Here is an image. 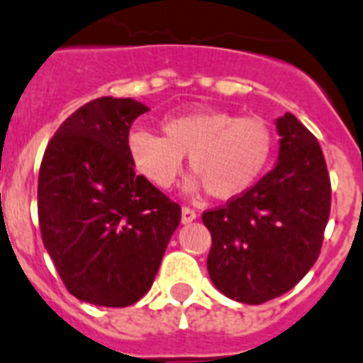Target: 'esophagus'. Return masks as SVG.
Wrapping results in <instances>:
<instances>
[{"label": "esophagus", "instance_id": "1", "mask_svg": "<svg viewBox=\"0 0 363 363\" xmlns=\"http://www.w3.org/2000/svg\"><path fill=\"white\" fill-rule=\"evenodd\" d=\"M197 219V213L191 210V208H182V212H181V223L182 225H190L191 220Z\"/></svg>", "mask_w": 363, "mask_h": 363}]
</instances>
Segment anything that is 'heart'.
I'll use <instances>...</instances> for the list:
<instances>
[{
  "label": "heart",
  "instance_id": "1",
  "mask_svg": "<svg viewBox=\"0 0 363 363\" xmlns=\"http://www.w3.org/2000/svg\"><path fill=\"white\" fill-rule=\"evenodd\" d=\"M160 131L162 137L144 129L129 135L128 153L135 169L153 186L168 190L188 157L195 177L186 182V191L208 190L219 201L247 194L267 172L276 146L264 118L212 107L166 116Z\"/></svg>",
  "mask_w": 363,
  "mask_h": 363
}]
</instances>
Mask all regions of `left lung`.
Segmentation results:
<instances>
[{
  "instance_id": "obj_1",
  "label": "left lung",
  "mask_w": 363,
  "mask_h": 363,
  "mask_svg": "<svg viewBox=\"0 0 363 363\" xmlns=\"http://www.w3.org/2000/svg\"><path fill=\"white\" fill-rule=\"evenodd\" d=\"M274 169L225 208L203 213L212 234L208 274L230 299L259 305L285 294L320 256L330 181L314 137L292 113L276 118Z\"/></svg>"
}]
</instances>
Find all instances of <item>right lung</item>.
Here are the masks:
<instances>
[{
	"label": "right lung",
	"instance_id": "add662e5",
	"mask_svg": "<svg viewBox=\"0 0 363 363\" xmlns=\"http://www.w3.org/2000/svg\"><path fill=\"white\" fill-rule=\"evenodd\" d=\"M150 107L91 100L60 125L40 168L42 239L74 298L128 307L153 285L181 206L135 173L129 128Z\"/></svg>",
	"mask_w": 363,
	"mask_h": 363
}]
</instances>
